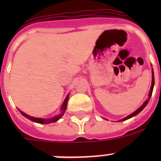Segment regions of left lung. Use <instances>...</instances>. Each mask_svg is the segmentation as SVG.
Listing matches in <instances>:
<instances>
[{"label":"left lung","instance_id":"8db88e82","mask_svg":"<svg viewBox=\"0 0 161 161\" xmlns=\"http://www.w3.org/2000/svg\"><path fill=\"white\" fill-rule=\"evenodd\" d=\"M153 87H154V74H153V69H152V82H151V87H150V92H149V95H148V99H147V100H146V101L144 102V103H142V104L141 105V106L139 107V108H138V109L136 110V111H134V112H133V113H131V114L128 115V116H127V117H125V118H122V119L119 120V121H125V120L129 119V118H132V117L136 116V115H137L138 114L140 113V112L142 111V110L144 109V108H145V107L147 106V103H148V102H149V100H150V99L151 96H152V92H153Z\"/></svg>","mask_w":161,"mask_h":161}]
</instances>
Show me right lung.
<instances>
[{
    "mask_svg": "<svg viewBox=\"0 0 161 161\" xmlns=\"http://www.w3.org/2000/svg\"><path fill=\"white\" fill-rule=\"evenodd\" d=\"M69 93L68 94L67 97H66V98L64 99V102H63L62 105H61V109H60V113L58 114V115H55V116H53V118H35V117H32V116H30V115L26 114L24 113L23 111H20V110H19V111H20V113L22 114L24 117H25V118H28V119H30V121H33V122L39 123V124H46V125L50 124V123L56 122V121H58V120H59L60 118L63 116V115H64V112H65V111H66V108H67L68 101H69Z\"/></svg>",
    "mask_w": 161,
    "mask_h": 161,
    "instance_id": "obj_1",
    "label": "right lung"
}]
</instances>
